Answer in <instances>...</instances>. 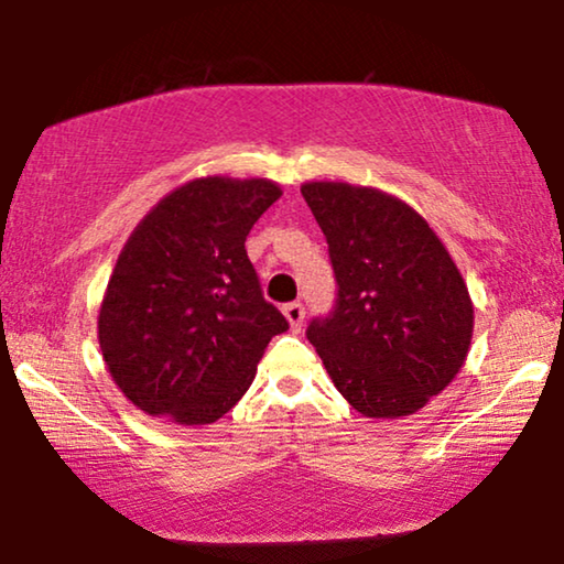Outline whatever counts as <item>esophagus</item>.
<instances>
[{"label": "esophagus", "mask_w": 564, "mask_h": 564, "mask_svg": "<svg viewBox=\"0 0 564 564\" xmlns=\"http://www.w3.org/2000/svg\"><path fill=\"white\" fill-rule=\"evenodd\" d=\"M282 311H284V318H288V323H290V328L297 334V330L303 328V321H305L303 303H288Z\"/></svg>", "instance_id": "34e87169"}]
</instances>
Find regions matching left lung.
I'll return each instance as SVG.
<instances>
[{"instance_id":"8db88e82","label":"left lung","mask_w":564,"mask_h":564,"mask_svg":"<svg viewBox=\"0 0 564 564\" xmlns=\"http://www.w3.org/2000/svg\"><path fill=\"white\" fill-rule=\"evenodd\" d=\"M328 241L336 305L307 341L367 419L421 411L465 365L473 300L449 251L403 199L346 182L300 187Z\"/></svg>"}]
</instances>
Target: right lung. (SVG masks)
Instances as JSON below:
<instances>
[{
	"instance_id": "obj_1",
	"label": "right lung",
	"mask_w": 564,
	"mask_h": 564,
	"mask_svg": "<svg viewBox=\"0 0 564 564\" xmlns=\"http://www.w3.org/2000/svg\"><path fill=\"white\" fill-rule=\"evenodd\" d=\"M280 195L269 180H192L159 199L122 246L99 307V349L143 413L182 426L223 419L272 336L290 328L243 246Z\"/></svg>"
}]
</instances>
